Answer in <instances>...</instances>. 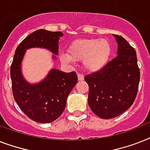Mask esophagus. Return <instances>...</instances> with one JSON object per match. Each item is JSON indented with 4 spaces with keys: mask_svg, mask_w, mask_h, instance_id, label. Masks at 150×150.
Segmentation results:
<instances>
[{
    "mask_svg": "<svg viewBox=\"0 0 150 150\" xmlns=\"http://www.w3.org/2000/svg\"><path fill=\"white\" fill-rule=\"evenodd\" d=\"M78 79H79V81H82V80L84 79V75H82V74H79V75H78Z\"/></svg>",
    "mask_w": 150,
    "mask_h": 150,
    "instance_id": "34e87169",
    "label": "esophagus"
}]
</instances>
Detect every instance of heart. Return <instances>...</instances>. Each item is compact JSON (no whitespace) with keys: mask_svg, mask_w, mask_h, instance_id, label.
I'll return each mask as SVG.
<instances>
[{"mask_svg":"<svg viewBox=\"0 0 150 150\" xmlns=\"http://www.w3.org/2000/svg\"><path fill=\"white\" fill-rule=\"evenodd\" d=\"M111 54L110 44L100 38L85 39L74 41L68 47V54H62L64 62L82 61L88 71H96L103 68L109 61Z\"/></svg>","mask_w":150,"mask_h":150,"instance_id":"obj_1","label":"heart"}]
</instances>
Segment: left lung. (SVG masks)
<instances>
[{"mask_svg": "<svg viewBox=\"0 0 150 150\" xmlns=\"http://www.w3.org/2000/svg\"><path fill=\"white\" fill-rule=\"evenodd\" d=\"M114 36L118 44L116 57L85 77L89 89V107L103 119L116 117L127 110L136 98L139 84L135 49L122 36Z\"/></svg>", "mask_w": 150, "mask_h": 150, "instance_id": "8db88e82", "label": "left lung"}]
</instances>
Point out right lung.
<instances>
[{
    "mask_svg": "<svg viewBox=\"0 0 150 150\" xmlns=\"http://www.w3.org/2000/svg\"><path fill=\"white\" fill-rule=\"evenodd\" d=\"M61 32L38 29L25 38L15 50L10 74L15 102L29 118L39 123H50L57 119L65 108L68 95L77 83L75 71L66 73L52 69L41 82L30 85L21 74V63L26 49L44 47L58 54ZM55 57V56H54Z\"/></svg>",
    "mask_w": 150,
    "mask_h": 150,
    "instance_id": "obj_1",
    "label": "right lung"
}]
</instances>
